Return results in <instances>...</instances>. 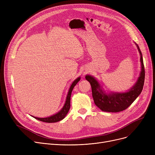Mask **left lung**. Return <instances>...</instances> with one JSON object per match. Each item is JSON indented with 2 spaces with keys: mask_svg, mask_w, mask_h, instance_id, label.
<instances>
[{
  "mask_svg": "<svg viewBox=\"0 0 155 155\" xmlns=\"http://www.w3.org/2000/svg\"><path fill=\"white\" fill-rule=\"evenodd\" d=\"M140 54L141 72L134 85L128 91L123 92L105 91L102 85L94 77L87 75L85 78L91 85L92 97L95 104L104 112H118L126 109L141 93L144 82V67L143 55L138 45Z\"/></svg>",
  "mask_w": 155,
  "mask_h": 155,
  "instance_id": "8db88e82",
  "label": "left lung"
}]
</instances>
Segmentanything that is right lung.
<instances>
[{"label": "right lung", "instance_id": "1", "mask_svg": "<svg viewBox=\"0 0 155 155\" xmlns=\"http://www.w3.org/2000/svg\"><path fill=\"white\" fill-rule=\"evenodd\" d=\"M80 80V77L76 78L72 82L71 85L70 87L69 91L68 92L67 96L66 98V101H65L63 107L60 111H58L56 114H53L51 116H49L47 117L41 118V117H34V116H32V117H33L36 119H38L40 121L45 122V123H56V122H58V121L63 119L65 117V116H67V114L70 110V97H71V92L73 91V88H74V87L76 85V84L79 82Z\"/></svg>", "mask_w": 155, "mask_h": 155}]
</instances>
